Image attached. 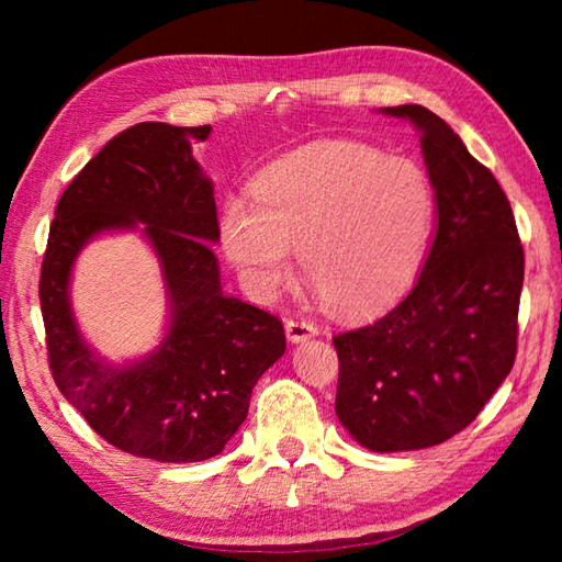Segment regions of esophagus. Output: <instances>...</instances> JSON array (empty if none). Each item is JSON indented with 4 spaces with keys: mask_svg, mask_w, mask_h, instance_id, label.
<instances>
[{
    "mask_svg": "<svg viewBox=\"0 0 562 562\" xmlns=\"http://www.w3.org/2000/svg\"><path fill=\"white\" fill-rule=\"evenodd\" d=\"M284 331H288L290 341H304L317 335V325L304 317H288L284 319Z\"/></svg>",
    "mask_w": 562,
    "mask_h": 562,
    "instance_id": "34e87169",
    "label": "esophagus"
}]
</instances>
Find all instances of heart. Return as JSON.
<instances>
[{
    "label": "heart",
    "instance_id": "b5f03b06",
    "mask_svg": "<svg viewBox=\"0 0 562 562\" xmlns=\"http://www.w3.org/2000/svg\"><path fill=\"white\" fill-rule=\"evenodd\" d=\"M436 223L426 170L355 140H325L255 178L252 203L227 198L221 247L255 297L300 268L331 310L367 315L392 304L422 270Z\"/></svg>",
    "mask_w": 562,
    "mask_h": 562
}]
</instances>
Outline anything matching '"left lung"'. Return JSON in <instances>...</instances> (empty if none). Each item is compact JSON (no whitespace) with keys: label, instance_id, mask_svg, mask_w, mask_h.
Segmentation results:
<instances>
[{"label":"left lung","instance_id":"1","mask_svg":"<svg viewBox=\"0 0 562 562\" xmlns=\"http://www.w3.org/2000/svg\"><path fill=\"white\" fill-rule=\"evenodd\" d=\"M422 131L436 237L414 290L372 325L331 337L335 412L372 451H414L463 431L508 376L518 349L522 245L498 180L449 123L386 109Z\"/></svg>","mask_w":562,"mask_h":562}]
</instances>
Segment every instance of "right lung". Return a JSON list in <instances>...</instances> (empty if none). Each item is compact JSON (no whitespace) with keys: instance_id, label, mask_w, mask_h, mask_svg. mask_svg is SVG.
I'll list each match as a JSON object with an SVG mask.
<instances>
[{"instance_id":"obj_1","label":"right lung","mask_w":562,"mask_h":562,"mask_svg":"<svg viewBox=\"0 0 562 562\" xmlns=\"http://www.w3.org/2000/svg\"><path fill=\"white\" fill-rule=\"evenodd\" d=\"M207 133L146 121L113 136L56 203L40 278L46 357L66 402L111 446L164 463L221 453L252 386L284 355L282 322L221 288L213 183L190 150ZM136 222L165 265L175 315L156 356L116 370L78 337L68 274L93 234Z\"/></svg>"}]
</instances>
